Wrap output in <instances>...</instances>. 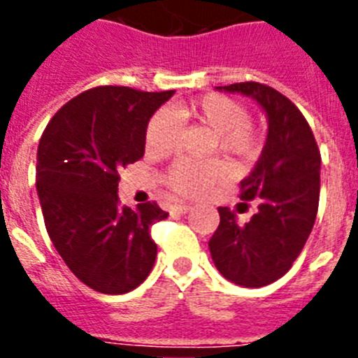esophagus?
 <instances>
[{
    "instance_id": "1",
    "label": "esophagus",
    "mask_w": 358,
    "mask_h": 358,
    "mask_svg": "<svg viewBox=\"0 0 358 358\" xmlns=\"http://www.w3.org/2000/svg\"><path fill=\"white\" fill-rule=\"evenodd\" d=\"M189 210H192L189 204H176V206H172V213H177V215H186Z\"/></svg>"
}]
</instances>
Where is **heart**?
<instances>
[{
    "label": "heart",
    "mask_w": 358,
    "mask_h": 358,
    "mask_svg": "<svg viewBox=\"0 0 358 358\" xmlns=\"http://www.w3.org/2000/svg\"><path fill=\"white\" fill-rule=\"evenodd\" d=\"M179 120H195L217 134L218 147L235 157L256 156L260 138L249 125V113L242 103L220 94H206L195 102L176 107ZM179 134V122L166 109L152 116L145 132V147L152 154H166L172 150ZM226 173L220 161L181 159L172 164L164 176V182L186 197H199L217 185Z\"/></svg>",
    "instance_id": "heart-1"
}]
</instances>
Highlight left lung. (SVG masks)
Here are the masks:
<instances>
[{
	"mask_svg": "<svg viewBox=\"0 0 358 358\" xmlns=\"http://www.w3.org/2000/svg\"><path fill=\"white\" fill-rule=\"evenodd\" d=\"M217 91L251 98L267 118L260 157L240 182L242 201L256 199L258 211L238 224L229 208H218L220 224L208 242L218 273L258 289L280 280L308 240L319 206L321 154L301 110L276 90L242 82Z\"/></svg>",
	"mask_w": 358,
	"mask_h": 358,
	"instance_id": "obj_1",
	"label": "left lung"
}]
</instances>
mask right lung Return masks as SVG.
Masks as SVG:
<instances>
[{"label":"right lung","mask_w":358,"mask_h":358,"mask_svg":"<svg viewBox=\"0 0 358 358\" xmlns=\"http://www.w3.org/2000/svg\"><path fill=\"white\" fill-rule=\"evenodd\" d=\"M173 93L100 85L57 110L41 136L36 185L46 231L96 292H131L154 267L150 227L169 213L156 202L122 206L118 172L143 157L148 122Z\"/></svg>","instance_id":"right-lung-1"}]
</instances>
